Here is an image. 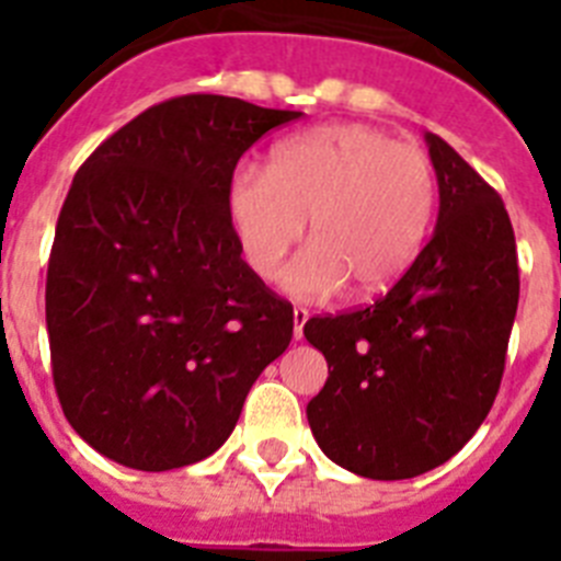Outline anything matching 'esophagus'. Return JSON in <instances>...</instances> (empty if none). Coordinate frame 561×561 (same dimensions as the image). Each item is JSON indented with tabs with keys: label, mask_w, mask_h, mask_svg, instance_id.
<instances>
[{
	"label": "esophagus",
	"mask_w": 561,
	"mask_h": 561,
	"mask_svg": "<svg viewBox=\"0 0 561 561\" xmlns=\"http://www.w3.org/2000/svg\"><path fill=\"white\" fill-rule=\"evenodd\" d=\"M291 314H295V340H300V336H304L306 320H309V309H304V306H295V311H291Z\"/></svg>",
	"instance_id": "34e87169"
}]
</instances>
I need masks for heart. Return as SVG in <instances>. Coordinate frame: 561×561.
<instances>
[{
    "instance_id": "heart-1",
    "label": "heart",
    "mask_w": 561,
    "mask_h": 561,
    "mask_svg": "<svg viewBox=\"0 0 561 561\" xmlns=\"http://www.w3.org/2000/svg\"><path fill=\"white\" fill-rule=\"evenodd\" d=\"M433 210L427 153L359 123L277 142L266 171L238 168L227 185V219L261 280L277 275L309 221L311 247L284 275L300 300H325L348 284L356 295L390 289L419 257Z\"/></svg>"
}]
</instances>
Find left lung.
Wrapping results in <instances>:
<instances>
[{
    "instance_id": "obj_1",
    "label": "left lung",
    "mask_w": 561,
    "mask_h": 561,
    "mask_svg": "<svg viewBox=\"0 0 561 561\" xmlns=\"http://www.w3.org/2000/svg\"><path fill=\"white\" fill-rule=\"evenodd\" d=\"M438 176V225L388 295L311 317L306 340L329 379L309 401L314 440L370 480H408L453 458L494 404L519 300L503 199L438 134H424Z\"/></svg>"
}]
</instances>
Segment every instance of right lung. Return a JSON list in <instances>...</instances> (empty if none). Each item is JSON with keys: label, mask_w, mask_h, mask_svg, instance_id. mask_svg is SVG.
I'll list each match as a JSON object with an SVG mask.
<instances>
[{"label": "right lung", "mask_w": 561, "mask_h": 561, "mask_svg": "<svg viewBox=\"0 0 561 561\" xmlns=\"http://www.w3.org/2000/svg\"><path fill=\"white\" fill-rule=\"evenodd\" d=\"M304 112L225 95L146 108L76 173L47 266L61 410L106 458L165 472L230 438L295 329L227 219L241 153Z\"/></svg>", "instance_id": "add662e5"}]
</instances>
